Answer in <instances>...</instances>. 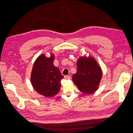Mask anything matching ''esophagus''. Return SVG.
Masks as SVG:
<instances>
[{
  "instance_id": "esophagus-1",
  "label": "esophagus",
  "mask_w": 133,
  "mask_h": 133,
  "mask_svg": "<svg viewBox=\"0 0 133 133\" xmlns=\"http://www.w3.org/2000/svg\"><path fill=\"white\" fill-rule=\"evenodd\" d=\"M64 78H65V79H66V80L70 79H71V77L70 76H64Z\"/></svg>"
}]
</instances>
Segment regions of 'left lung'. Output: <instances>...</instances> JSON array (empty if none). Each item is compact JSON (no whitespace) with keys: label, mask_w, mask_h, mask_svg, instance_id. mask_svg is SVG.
Masks as SVG:
<instances>
[{"label":"left lung","mask_w":133,"mask_h":133,"mask_svg":"<svg viewBox=\"0 0 133 133\" xmlns=\"http://www.w3.org/2000/svg\"><path fill=\"white\" fill-rule=\"evenodd\" d=\"M77 71L72 76L74 83L79 91L91 94L97 90L102 72L97 62L92 57H81L77 62Z\"/></svg>","instance_id":"left-lung-1"}]
</instances>
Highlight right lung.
<instances>
[{"label":"right lung","mask_w":133,"mask_h":133,"mask_svg":"<svg viewBox=\"0 0 133 133\" xmlns=\"http://www.w3.org/2000/svg\"><path fill=\"white\" fill-rule=\"evenodd\" d=\"M54 55L48 58L44 54L36 60L31 75V82L36 91L45 97H52L60 90V81L64 77L54 66Z\"/></svg>","instance_id":"obj_1"}]
</instances>
